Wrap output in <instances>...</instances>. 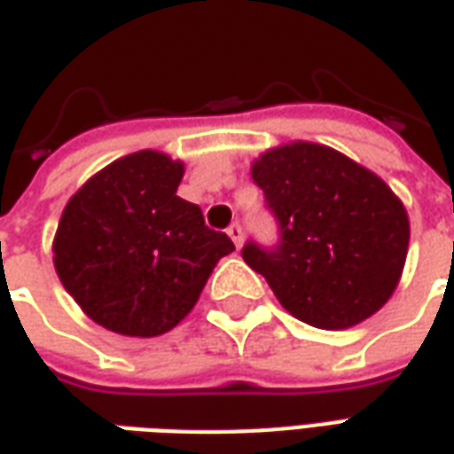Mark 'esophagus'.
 <instances>
[{
    "label": "esophagus",
    "mask_w": 454,
    "mask_h": 454,
    "mask_svg": "<svg viewBox=\"0 0 454 454\" xmlns=\"http://www.w3.org/2000/svg\"><path fill=\"white\" fill-rule=\"evenodd\" d=\"M226 233L231 236V240L236 243V247H240V243H243V228H240V223H231Z\"/></svg>",
    "instance_id": "obj_1"
}]
</instances>
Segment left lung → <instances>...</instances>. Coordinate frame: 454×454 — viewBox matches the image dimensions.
I'll return each mask as SVG.
<instances>
[{"label": "left lung", "instance_id": "1", "mask_svg": "<svg viewBox=\"0 0 454 454\" xmlns=\"http://www.w3.org/2000/svg\"><path fill=\"white\" fill-rule=\"evenodd\" d=\"M250 175L279 223V246L247 243L243 260L279 304L325 331L377 314L399 285L411 236L409 214L389 184L309 140L265 150Z\"/></svg>", "mask_w": 454, "mask_h": 454}]
</instances>
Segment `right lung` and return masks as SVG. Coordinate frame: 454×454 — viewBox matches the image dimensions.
<instances>
[{"mask_svg": "<svg viewBox=\"0 0 454 454\" xmlns=\"http://www.w3.org/2000/svg\"><path fill=\"white\" fill-rule=\"evenodd\" d=\"M182 175L184 162L138 150L99 169L63 208L55 272L94 324L130 338L168 333L236 250L177 197Z\"/></svg>", "mask_w": 454, "mask_h": 454, "instance_id": "right-lung-1", "label": "right lung"}]
</instances>
